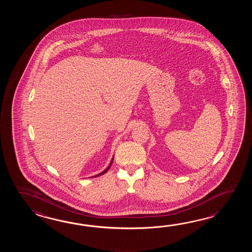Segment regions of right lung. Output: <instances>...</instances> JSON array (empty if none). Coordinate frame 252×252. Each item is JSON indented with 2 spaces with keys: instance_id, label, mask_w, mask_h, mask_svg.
<instances>
[{
  "instance_id": "obj_1",
  "label": "right lung",
  "mask_w": 252,
  "mask_h": 252,
  "mask_svg": "<svg viewBox=\"0 0 252 252\" xmlns=\"http://www.w3.org/2000/svg\"><path fill=\"white\" fill-rule=\"evenodd\" d=\"M113 159H112V161H111V163H110V165H109V166H108L107 167H106V168H105V169H104V170H103V171L101 172V173H100V174H98V175H96V176H94V177H100V176H102V175H103V174H104V173H106V172H107L108 170H109V169H110V167H111V166H112V164H113Z\"/></svg>"
}]
</instances>
